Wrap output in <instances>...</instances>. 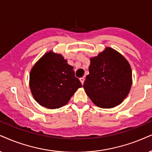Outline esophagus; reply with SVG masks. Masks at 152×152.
I'll return each mask as SVG.
<instances>
[{
	"label": "esophagus",
	"mask_w": 152,
	"mask_h": 152,
	"mask_svg": "<svg viewBox=\"0 0 152 152\" xmlns=\"http://www.w3.org/2000/svg\"><path fill=\"white\" fill-rule=\"evenodd\" d=\"M84 80H85V78H84L82 77V78H80V83H82V85H83V84Z\"/></svg>",
	"instance_id": "esophagus-1"
}]
</instances>
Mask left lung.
<instances>
[{
  "label": "left lung",
  "instance_id": "1",
  "mask_svg": "<svg viewBox=\"0 0 152 152\" xmlns=\"http://www.w3.org/2000/svg\"><path fill=\"white\" fill-rule=\"evenodd\" d=\"M83 88L96 106L110 109L122 103L132 86V69L124 55L110 47L90 57Z\"/></svg>",
  "mask_w": 152,
  "mask_h": 152
}]
</instances>
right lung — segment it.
<instances>
[{"label": "right lung", "mask_w": 152, "mask_h": 152, "mask_svg": "<svg viewBox=\"0 0 152 152\" xmlns=\"http://www.w3.org/2000/svg\"><path fill=\"white\" fill-rule=\"evenodd\" d=\"M73 69L61 54L53 50L45 53L30 72L29 88L34 99L50 109L66 105L82 87Z\"/></svg>", "instance_id": "1"}]
</instances>
